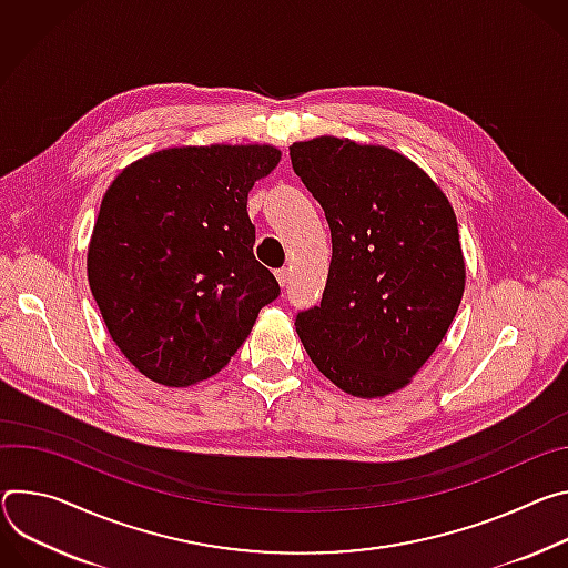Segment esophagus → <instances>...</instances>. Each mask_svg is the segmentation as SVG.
Segmentation results:
<instances>
[{
    "label": "esophagus",
    "instance_id": "1",
    "mask_svg": "<svg viewBox=\"0 0 568 568\" xmlns=\"http://www.w3.org/2000/svg\"><path fill=\"white\" fill-rule=\"evenodd\" d=\"M275 277H277L280 286H286V284H288V271H286V268H280V271H275Z\"/></svg>",
    "mask_w": 568,
    "mask_h": 568
}]
</instances>
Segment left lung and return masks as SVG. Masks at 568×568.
<instances>
[{
	"instance_id": "8db88e82",
	"label": "left lung",
	"mask_w": 568,
	"mask_h": 568,
	"mask_svg": "<svg viewBox=\"0 0 568 568\" xmlns=\"http://www.w3.org/2000/svg\"><path fill=\"white\" fill-rule=\"evenodd\" d=\"M288 151L332 230L323 302L297 313V336L341 390L386 397L410 384L460 306L465 260L454 207L393 149L323 135Z\"/></svg>"
}]
</instances>
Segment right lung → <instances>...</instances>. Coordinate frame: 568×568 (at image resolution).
Wrapping results in <instances>:
<instances>
[{"label": "right lung", "mask_w": 568, "mask_h": 568, "mask_svg": "<svg viewBox=\"0 0 568 568\" xmlns=\"http://www.w3.org/2000/svg\"><path fill=\"white\" fill-rule=\"evenodd\" d=\"M271 144L178 146L125 166L88 247L110 338L151 382L210 379L280 295L252 245L247 192L280 162Z\"/></svg>", "instance_id": "1"}]
</instances>
